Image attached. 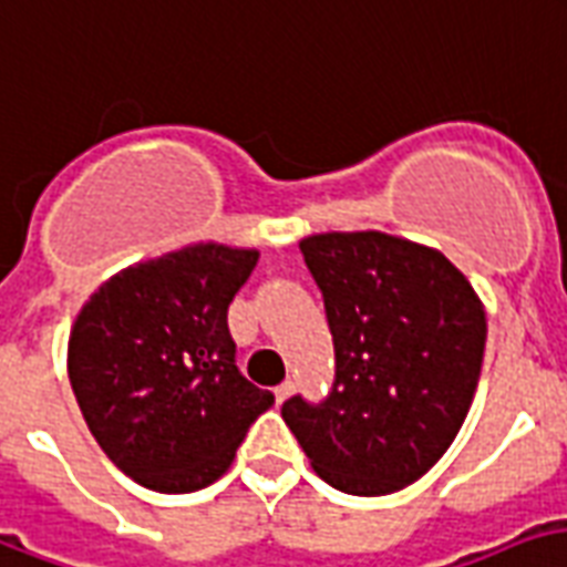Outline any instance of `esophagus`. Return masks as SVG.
Here are the masks:
<instances>
[{"label":"esophagus","instance_id":"1","mask_svg":"<svg viewBox=\"0 0 567 567\" xmlns=\"http://www.w3.org/2000/svg\"><path fill=\"white\" fill-rule=\"evenodd\" d=\"M292 391H296V385H292V382H280L278 389H275V398H278V403H284V400H287Z\"/></svg>","mask_w":567,"mask_h":567}]
</instances>
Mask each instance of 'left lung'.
Wrapping results in <instances>:
<instances>
[{
    "instance_id": "left-lung-1",
    "label": "left lung",
    "mask_w": 567,
    "mask_h": 567,
    "mask_svg": "<svg viewBox=\"0 0 567 567\" xmlns=\"http://www.w3.org/2000/svg\"><path fill=\"white\" fill-rule=\"evenodd\" d=\"M331 340L326 400L280 406L322 481L385 496L419 481L457 436L478 389L487 319L440 250L389 233L301 238Z\"/></svg>"
}]
</instances>
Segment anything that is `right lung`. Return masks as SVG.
<instances>
[{
    "label": "right lung",
    "instance_id": "right-lung-1",
    "mask_svg": "<svg viewBox=\"0 0 567 567\" xmlns=\"http://www.w3.org/2000/svg\"><path fill=\"white\" fill-rule=\"evenodd\" d=\"M257 250L190 245L101 284L76 313L68 377L92 436L127 478L203 491L275 403L236 368L227 310Z\"/></svg>",
    "mask_w": 567,
    "mask_h": 567
}]
</instances>
